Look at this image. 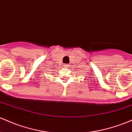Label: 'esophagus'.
Listing matches in <instances>:
<instances>
[{"instance_id": "esophagus-1", "label": "esophagus", "mask_w": 132, "mask_h": 132, "mask_svg": "<svg viewBox=\"0 0 132 132\" xmlns=\"http://www.w3.org/2000/svg\"><path fill=\"white\" fill-rule=\"evenodd\" d=\"M64 66H66V67H68V66H69V64H65Z\"/></svg>"}]
</instances>
